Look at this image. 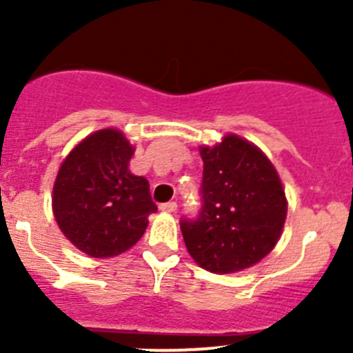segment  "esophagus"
I'll return each instance as SVG.
<instances>
[{
	"instance_id": "obj_1",
	"label": "esophagus",
	"mask_w": 353,
	"mask_h": 353,
	"mask_svg": "<svg viewBox=\"0 0 353 353\" xmlns=\"http://www.w3.org/2000/svg\"><path fill=\"white\" fill-rule=\"evenodd\" d=\"M160 210L165 213H174L177 210V203L176 201H169V203H162L160 205Z\"/></svg>"
}]
</instances>
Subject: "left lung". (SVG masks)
<instances>
[{
	"instance_id": "obj_1",
	"label": "left lung",
	"mask_w": 353,
	"mask_h": 353,
	"mask_svg": "<svg viewBox=\"0 0 353 353\" xmlns=\"http://www.w3.org/2000/svg\"><path fill=\"white\" fill-rule=\"evenodd\" d=\"M201 210L181 220L188 251L212 273H236L261 261L287 219L282 181L268 157L237 134L201 147Z\"/></svg>"
}]
</instances>
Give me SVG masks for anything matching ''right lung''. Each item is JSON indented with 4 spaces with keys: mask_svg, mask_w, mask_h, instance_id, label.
<instances>
[{
    "mask_svg": "<svg viewBox=\"0 0 353 353\" xmlns=\"http://www.w3.org/2000/svg\"><path fill=\"white\" fill-rule=\"evenodd\" d=\"M134 148L119 130L88 134L59 167L52 212L65 237L92 258L128 251L157 212L148 181L128 169Z\"/></svg>",
    "mask_w": 353,
    "mask_h": 353,
    "instance_id": "obj_1",
    "label": "right lung"
}]
</instances>
